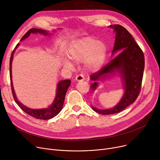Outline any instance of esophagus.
I'll return each instance as SVG.
<instances>
[{
	"label": "esophagus",
	"instance_id": "esophagus-1",
	"mask_svg": "<svg viewBox=\"0 0 160 160\" xmlns=\"http://www.w3.org/2000/svg\"><path fill=\"white\" fill-rule=\"evenodd\" d=\"M76 80L78 82L84 81V77L83 76V75H82V74L78 75V76H76Z\"/></svg>",
	"mask_w": 160,
	"mask_h": 160
}]
</instances>
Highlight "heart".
<instances>
[{
  "label": "heart",
  "instance_id": "1",
  "mask_svg": "<svg viewBox=\"0 0 160 160\" xmlns=\"http://www.w3.org/2000/svg\"><path fill=\"white\" fill-rule=\"evenodd\" d=\"M106 52L107 48L104 43L90 37L73 42L68 50L70 59L77 63L85 62L86 68L92 72L98 70L102 67ZM64 64L68 68L73 67V64L69 61H64Z\"/></svg>",
  "mask_w": 160,
  "mask_h": 160
}]
</instances>
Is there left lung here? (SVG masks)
Instances as JSON below:
<instances>
[{"instance_id": "1", "label": "left lung", "mask_w": 160, "mask_h": 160, "mask_svg": "<svg viewBox=\"0 0 160 160\" xmlns=\"http://www.w3.org/2000/svg\"><path fill=\"white\" fill-rule=\"evenodd\" d=\"M109 28L116 33L112 55L118 52L120 53L102 68L91 75L90 79L93 82L91 84V88L96 90L98 87V81L105 80L118 73L123 82L124 93L113 108L99 109L91 106L93 110L103 115L119 113L136 101L142 87L145 68L143 53L132 35L119 24L111 25Z\"/></svg>"}]
</instances>
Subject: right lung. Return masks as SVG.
Wrapping results in <instances>:
<instances>
[{
  "label": "right lung",
  "instance_id": "obj_1",
  "mask_svg": "<svg viewBox=\"0 0 160 160\" xmlns=\"http://www.w3.org/2000/svg\"><path fill=\"white\" fill-rule=\"evenodd\" d=\"M31 33H39V34H43L45 36L50 35V33H48V31L41 30V29H37V28H32L29 31H28L26 34L22 37L21 39V41L26 39L30 36ZM20 43H18L13 50L11 58L10 61H9V76H10V81H11V87H12V91L13 93V96L14 98L15 101L16 102L17 104L18 105L24 112H25L26 114L30 115L36 119H43V120H48L50 119H52L54 118L55 116H57L61 110L62 108L63 103L64 101V98L68 88H69L71 81L69 79L66 80H62L59 81L57 86H56L55 88V96L52 99V101L49 103V105L45 106L44 108H29L21 102L18 100L17 96L15 94V90L13 88V82H12V61L13 58V54L15 53V51L17 47L19 46Z\"/></svg>",
  "mask_w": 160,
  "mask_h": 160
}]
</instances>
